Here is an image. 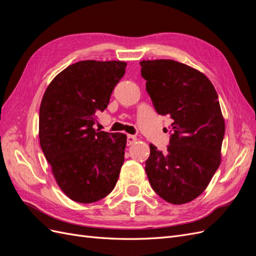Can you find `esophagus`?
I'll list each match as a JSON object with an SVG mask.
<instances>
[{"instance_id": "1", "label": "esophagus", "mask_w": 256, "mask_h": 256, "mask_svg": "<svg viewBox=\"0 0 256 256\" xmlns=\"http://www.w3.org/2000/svg\"><path fill=\"white\" fill-rule=\"evenodd\" d=\"M136 138L134 136H131V134H128L127 136V145H132L134 143H136Z\"/></svg>"}]
</instances>
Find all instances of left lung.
Returning a JSON list of instances; mask_svg holds the SVG:
<instances>
[{"instance_id":"obj_1","label":"left lung","mask_w":256,"mask_h":256,"mask_svg":"<svg viewBox=\"0 0 256 256\" xmlns=\"http://www.w3.org/2000/svg\"><path fill=\"white\" fill-rule=\"evenodd\" d=\"M141 74L154 109L173 118L166 152L150 144L145 172L168 203L202 194L221 164L226 122L212 83L198 69L173 60H141Z\"/></svg>"}]
</instances>
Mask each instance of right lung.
<instances>
[{
  "label": "right lung",
  "mask_w": 256,
  "mask_h": 256,
  "mask_svg": "<svg viewBox=\"0 0 256 256\" xmlns=\"http://www.w3.org/2000/svg\"><path fill=\"white\" fill-rule=\"evenodd\" d=\"M126 62L81 60L48 85L40 109V142L60 190L88 204L114 189L125 159L127 136L97 131L96 113L109 104Z\"/></svg>",
  "instance_id": "right-lung-1"
}]
</instances>
